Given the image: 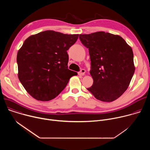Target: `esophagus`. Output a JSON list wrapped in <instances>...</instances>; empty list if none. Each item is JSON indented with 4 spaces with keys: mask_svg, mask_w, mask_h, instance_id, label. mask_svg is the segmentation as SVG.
Listing matches in <instances>:
<instances>
[{
    "mask_svg": "<svg viewBox=\"0 0 150 150\" xmlns=\"http://www.w3.org/2000/svg\"><path fill=\"white\" fill-rule=\"evenodd\" d=\"M85 69H81V71L78 74H79V75H81L82 76H83V75H85Z\"/></svg>",
    "mask_w": 150,
    "mask_h": 150,
    "instance_id": "1",
    "label": "esophagus"
}]
</instances>
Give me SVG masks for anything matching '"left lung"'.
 <instances>
[{
	"mask_svg": "<svg viewBox=\"0 0 150 150\" xmlns=\"http://www.w3.org/2000/svg\"><path fill=\"white\" fill-rule=\"evenodd\" d=\"M79 38L90 56L93 84L87 90L100 101L116 100L129 87L135 72L132 48L120 36L104 31Z\"/></svg>",
	"mask_w": 150,
	"mask_h": 150,
	"instance_id": "1",
	"label": "left lung"
}]
</instances>
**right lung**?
I'll use <instances>...</instances> for the list:
<instances>
[{"instance_id":"1","label":"right lung","mask_w":150,"mask_h":150,"mask_svg":"<svg viewBox=\"0 0 150 150\" xmlns=\"http://www.w3.org/2000/svg\"><path fill=\"white\" fill-rule=\"evenodd\" d=\"M79 34L47 30L27 38L17 54L18 78L35 99L51 100L67 86L76 72L68 69L67 50Z\"/></svg>"}]
</instances>
